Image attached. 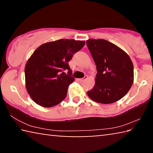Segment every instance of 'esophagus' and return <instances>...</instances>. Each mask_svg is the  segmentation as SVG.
<instances>
[{
    "instance_id": "esophagus-1",
    "label": "esophagus",
    "mask_w": 153,
    "mask_h": 153,
    "mask_svg": "<svg viewBox=\"0 0 153 153\" xmlns=\"http://www.w3.org/2000/svg\"><path fill=\"white\" fill-rule=\"evenodd\" d=\"M87 78H88V76H85V77H83V78L79 79V82H84V80L86 79H87Z\"/></svg>"
}]
</instances>
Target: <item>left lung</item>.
Listing matches in <instances>:
<instances>
[{
	"instance_id": "obj_1",
	"label": "left lung",
	"mask_w": 153,
	"mask_h": 153,
	"mask_svg": "<svg viewBox=\"0 0 153 153\" xmlns=\"http://www.w3.org/2000/svg\"><path fill=\"white\" fill-rule=\"evenodd\" d=\"M87 46L97 65L95 85L87 92L95 102L110 104L120 100L134 82V66L126 52L104 39H90Z\"/></svg>"
}]
</instances>
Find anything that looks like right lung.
Wrapping results in <instances>:
<instances>
[{
  "instance_id": "obj_1",
  "label": "right lung",
  "mask_w": 153,
  "mask_h": 153,
  "mask_svg": "<svg viewBox=\"0 0 153 153\" xmlns=\"http://www.w3.org/2000/svg\"><path fill=\"white\" fill-rule=\"evenodd\" d=\"M84 45L85 41L60 39L44 44L33 52L25 67L26 88L33 101L44 107L63 101L75 79L69 62ZM64 71H68L67 74Z\"/></svg>"
}]
</instances>
